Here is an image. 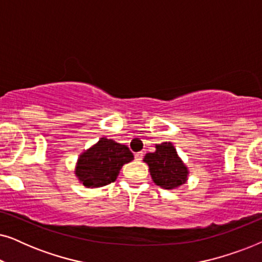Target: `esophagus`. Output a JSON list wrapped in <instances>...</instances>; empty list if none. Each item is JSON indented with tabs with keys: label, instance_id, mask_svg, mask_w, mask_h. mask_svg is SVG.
Wrapping results in <instances>:
<instances>
[{
	"label": "esophagus",
	"instance_id": "34e87169",
	"mask_svg": "<svg viewBox=\"0 0 262 262\" xmlns=\"http://www.w3.org/2000/svg\"><path fill=\"white\" fill-rule=\"evenodd\" d=\"M143 156H144V155H143L142 151L136 152V154H135V160H136V161H142V160H143Z\"/></svg>",
	"mask_w": 262,
	"mask_h": 262
}]
</instances>
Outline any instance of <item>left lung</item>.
<instances>
[{"instance_id": "left-lung-1", "label": "left lung", "mask_w": 262, "mask_h": 262, "mask_svg": "<svg viewBox=\"0 0 262 262\" xmlns=\"http://www.w3.org/2000/svg\"><path fill=\"white\" fill-rule=\"evenodd\" d=\"M143 161L149 166L152 181L160 187L174 189L187 181V167L170 142L156 144V151L146 154Z\"/></svg>"}]
</instances>
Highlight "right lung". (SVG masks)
Here are the masks:
<instances>
[{"mask_svg":"<svg viewBox=\"0 0 262 262\" xmlns=\"http://www.w3.org/2000/svg\"><path fill=\"white\" fill-rule=\"evenodd\" d=\"M134 160L126 145L106 137L82 152L77 160L75 174L88 188L102 187L116 181L121 167Z\"/></svg>","mask_w":262,"mask_h":262,"instance_id":"add662e5","label":"right lung"}]
</instances>
